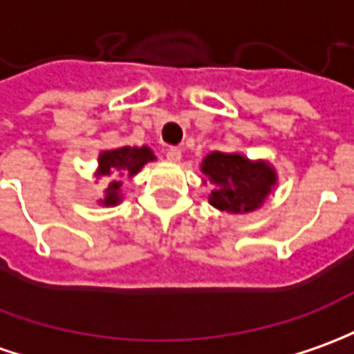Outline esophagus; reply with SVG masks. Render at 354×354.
<instances>
[{
	"instance_id": "34e87169",
	"label": "esophagus",
	"mask_w": 354,
	"mask_h": 354,
	"mask_svg": "<svg viewBox=\"0 0 354 354\" xmlns=\"http://www.w3.org/2000/svg\"><path fill=\"white\" fill-rule=\"evenodd\" d=\"M167 158L170 162H178L180 158H182V151L176 149V147H172V149H167Z\"/></svg>"
}]
</instances>
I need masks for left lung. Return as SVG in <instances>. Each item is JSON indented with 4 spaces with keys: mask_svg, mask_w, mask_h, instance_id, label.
<instances>
[{
    "mask_svg": "<svg viewBox=\"0 0 354 354\" xmlns=\"http://www.w3.org/2000/svg\"><path fill=\"white\" fill-rule=\"evenodd\" d=\"M201 172L213 186L209 203L234 215L261 207L277 186V172L268 160H250L242 153L213 151L203 158Z\"/></svg>",
    "mask_w": 354,
    "mask_h": 354,
    "instance_id": "obj_1",
    "label": "left lung"
}]
</instances>
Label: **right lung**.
I'll use <instances>...</instances> for the list:
<instances>
[{
	"mask_svg": "<svg viewBox=\"0 0 354 354\" xmlns=\"http://www.w3.org/2000/svg\"><path fill=\"white\" fill-rule=\"evenodd\" d=\"M155 153L151 147H118L110 151H102L98 155V167L95 170V178H108V187L104 189V197L98 201L102 207H114L122 203V180L133 178L145 167L147 162L155 160Z\"/></svg>",
	"mask_w": 354,
	"mask_h": 354,
	"instance_id": "right-lung-1",
	"label": "right lung"
}]
</instances>
